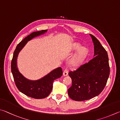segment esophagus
Returning <instances> with one entry per match:
<instances>
[{
	"mask_svg": "<svg viewBox=\"0 0 120 120\" xmlns=\"http://www.w3.org/2000/svg\"><path fill=\"white\" fill-rule=\"evenodd\" d=\"M68 70L66 68L65 69L64 71V72H63V76H67V75H68Z\"/></svg>",
	"mask_w": 120,
	"mask_h": 120,
	"instance_id": "esophagus-1",
	"label": "esophagus"
}]
</instances>
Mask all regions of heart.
<instances>
[{"mask_svg":"<svg viewBox=\"0 0 120 120\" xmlns=\"http://www.w3.org/2000/svg\"><path fill=\"white\" fill-rule=\"evenodd\" d=\"M73 48L75 50L80 49L71 62V64L73 66L77 67L81 65L84 61L87 56L89 50L87 48L82 47L81 44L79 43H75Z\"/></svg>","mask_w":120,"mask_h":120,"instance_id":"1","label":"heart"}]
</instances>
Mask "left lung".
Segmentation results:
<instances>
[{
    "instance_id": "left-lung-1",
    "label": "left lung",
    "mask_w": 120,
    "mask_h": 120,
    "mask_svg": "<svg viewBox=\"0 0 120 120\" xmlns=\"http://www.w3.org/2000/svg\"><path fill=\"white\" fill-rule=\"evenodd\" d=\"M90 35L94 46V57L77 70L68 73L72 84L68 90V94L76 101L90 100L99 95L110 75L107 52L95 36Z\"/></svg>"
}]
</instances>
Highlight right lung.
<instances>
[{
	"label": "right lung",
	"instance_id": "add662e5",
	"mask_svg": "<svg viewBox=\"0 0 120 120\" xmlns=\"http://www.w3.org/2000/svg\"><path fill=\"white\" fill-rule=\"evenodd\" d=\"M47 31V30L35 31L25 37L17 46L14 52L11 63V73L15 84L19 91L25 95L36 99L45 98L49 95L52 89L54 81L62 76V69L61 68H58L52 70L42 78L37 80L32 81L26 78L19 71L17 60L19 52L27 42L33 38L43 35Z\"/></svg>",
	"mask_w": 120,
	"mask_h": 120
}]
</instances>
